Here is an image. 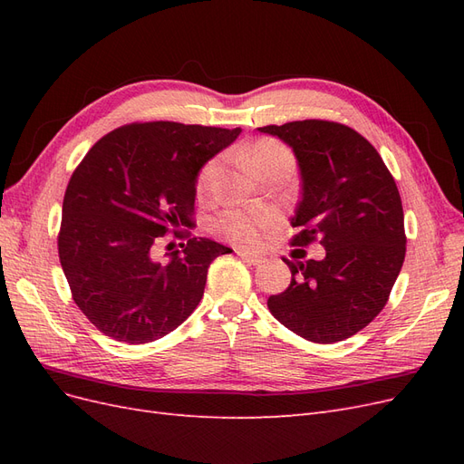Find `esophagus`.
I'll return each instance as SVG.
<instances>
[{
  "label": "esophagus",
  "mask_w": 464,
  "mask_h": 464,
  "mask_svg": "<svg viewBox=\"0 0 464 464\" xmlns=\"http://www.w3.org/2000/svg\"><path fill=\"white\" fill-rule=\"evenodd\" d=\"M237 256H240L246 263H249V265H259L261 263V257L259 256H256V254H249V251H244V249H237L236 251Z\"/></svg>",
  "instance_id": "34e87169"
}]
</instances>
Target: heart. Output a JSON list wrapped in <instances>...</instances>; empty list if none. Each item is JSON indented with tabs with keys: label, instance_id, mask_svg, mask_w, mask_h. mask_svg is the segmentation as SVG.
I'll list each match as a JSON object with an SVG mask.
<instances>
[{
	"label": "heart",
	"instance_id": "heart-1",
	"mask_svg": "<svg viewBox=\"0 0 464 464\" xmlns=\"http://www.w3.org/2000/svg\"><path fill=\"white\" fill-rule=\"evenodd\" d=\"M242 160L254 170L261 179L273 174H290L294 170V154L276 139L261 137L257 141L240 150ZM222 176V160L210 159L198 176L199 198H213L218 179ZM273 224V217L266 213H254V210H227L215 220V230L228 237L230 242L240 246H254L259 242L261 234Z\"/></svg>",
	"mask_w": 464,
	"mask_h": 464
}]
</instances>
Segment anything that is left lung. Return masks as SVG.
I'll use <instances>...</instances> for the list:
<instances>
[{
    "label": "left lung",
    "mask_w": 464,
    "mask_h": 464,
    "mask_svg": "<svg viewBox=\"0 0 464 464\" xmlns=\"http://www.w3.org/2000/svg\"><path fill=\"white\" fill-rule=\"evenodd\" d=\"M300 166L302 199L290 224L292 246L319 242L325 259L294 263L285 292L266 305L302 339H348L383 310L406 254L404 215L395 179L373 145L348 125L304 120L265 125Z\"/></svg>",
    "instance_id": "obj_1"
}]
</instances>
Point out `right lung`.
Here are the masks:
<instances>
[{"label": "right lung", "mask_w": 464, "mask_h": 464, "mask_svg": "<svg viewBox=\"0 0 464 464\" xmlns=\"http://www.w3.org/2000/svg\"><path fill=\"white\" fill-rule=\"evenodd\" d=\"M240 133L178 121L121 125L75 168L62 208L60 263L79 310L110 339L157 341L201 302L208 265L232 249L179 228L191 224L203 164ZM168 231L188 244L160 262L153 251Z\"/></svg>", "instance_id": "obj_1"}]
</instances>
